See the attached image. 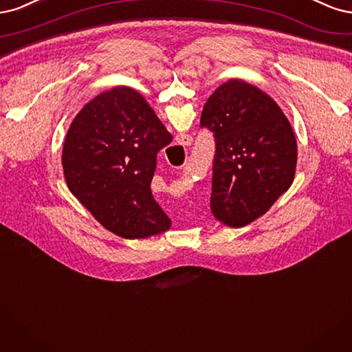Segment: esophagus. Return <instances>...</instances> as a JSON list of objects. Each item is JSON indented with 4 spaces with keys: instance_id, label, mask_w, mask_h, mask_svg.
Listing matches in <instances>:
<instances>
[{
    "instance_id": "obj_1",
    "label": "esophagus",
    "mask_w": 352,
    "mask_h": 352,
    "mask_svg": "<svg viewBox=\"0 0 352 352\" xmlns=\"http://www.w3.org/2000/svg\"><path fill=\"white\" fill-rule=\"evenodd\" d=\"M177 142L181 146H190L192 143V138L190 134H179V135H177Z\"/></svg>"
}]
</instances>
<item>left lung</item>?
<instances>
[{
	"label": "left lung",
	"instance_id": "8db88e82",
	"mask_svg": "<svg viewBox=\"0 0 352 352\" xmlns=\"http://www.w3.org/2000/svg\"><path fill=\"white\" fill-rule=\"evenodd\" d=\"M200 126L213 131L210 210L230 228L265 214L294 181L297 140L288 118L263 90L238 78L206 100Z\"/></svg>",
	"mask_w": 352,
	"mask_h": 352
}]
</instances>
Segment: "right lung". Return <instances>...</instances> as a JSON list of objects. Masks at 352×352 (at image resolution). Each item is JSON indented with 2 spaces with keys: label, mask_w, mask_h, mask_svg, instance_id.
Segmentation results:
<instances>
[{
  "label": "right lung",
  "mask_w": 352,
  "mask_h": 352,
  "mask_svg": "<svg viewBox=\"0 0 352 352\" xmlns=\"http://www.w3.org/2000/svg\"><path fill=\"white\" fill-rule=\"evenodd\" d=\"M173 135L134 89L117 86L77 112L61 162L72 195L121 238L162 234L171 219L152 196L156 155Z\"/></svg>",
  "instance_id": "obj_1"
}]
</instances>
